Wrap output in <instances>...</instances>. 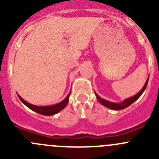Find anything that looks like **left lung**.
Returning a JSON list of instances; mask_svg holds the SVG:
<instances>
[{
	"label": "left lung",
	"mask_w": 159,
	"mask_h": 159,
	"mask_svg": "<svg viewBox=\"0 0 159 159\" xmlns=\"http://www.w3.org/2000/svg\"><path fill=\"white\" fill-rule=\"evenodd\" d=\"M148 78H149V77L148 78V79H147L145 85L143 86L142 89L141 90L139 93H137L135 95L132 96V97L129 98L125 99V100L123 101L122 102H120V103H114V102H108V101H107V100H105V99H103V98H102L101 97H99V96L95 93L96 98H97V99L98 100V102H100L102 105H104V106L110 108V109L117 110V111L125 109V108H126L127 107H129V105H131V104L134 103V102H135L136 100H138V99H139V98L142 95V93L144 92V91H145V89H146L147 84H148Z\"/></svg>",
	"instance_id": "obj_1"
}]
</instances>
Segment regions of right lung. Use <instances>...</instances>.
Returning a JSON list of instances; mask_svg holds the SVG:
<instances>
[{
  "mask_svg": "<svg viewBox=\"0 0 159 159\" xmlns=\"http://www.w3.org/2000/svg\"><path fill=\"white\" fill-rule=\"evenodd\" d=\"M70 94V91L69 92V94H68V96L65 98V100L61 102L60 103L56 104V105H48V106H38V105H31V104L28 103V102H27L26 101L24 100L20 95L17 94V96H18V98H20V100L21 101V102H23L27 107H28L30 109L34 111L37 112V113L41 114V115L49 116V115H55V114H57V112L61 111L64 109V108L66 107L67 104L68 103V101H69Z\"/></svg>",
  "mask_w": 159,
  "mask_h": 159,
  "instance_id": "right-lung-1",
  "label": "right lung"
}]
</instances>
